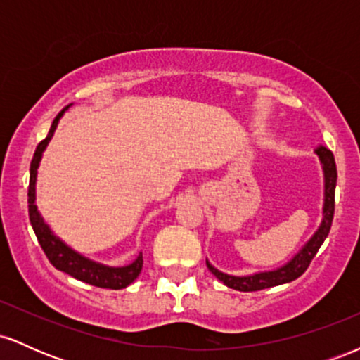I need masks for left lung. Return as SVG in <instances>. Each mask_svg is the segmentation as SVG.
Listing matches in <instances>:
<instances>
[{"mask_svg": "<svg viewBox=\"0 0 360 360\" xmlns=\"http://www.w3.org/2000/svg\"><path fill=\"white\" fill-rule=\"evenodd\" d=\"M316 154L320 155L321 164H323L325 171V208H323V221L321 226L318 229V232L313 235V238L309 240L304 249L296 255L291 262L286 264L284 267H281L278 271L271 272H260V274L247 276V278H235V276L223 274V272L217 271L210 262H206L208 269L218 281H221L225 286L237 289V291H260V289L279 286V284L291 283V281L298 279L304 271L308 269V266L311 264L313 257L316 255L318 249L321 247V243L325 242L326 235L330 232V226L333 221V212H335V186H337V166L333 154L326 147H318Z\"/></svg>", "mask_w": 360, "mask_h": 360, "instance_id": "obj_1", "label": "left lung"}]
</instances>
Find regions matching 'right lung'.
<instances>
[{"label": "right lung", "mask_w": 360, "mask_h": 360, "mask_svg": "<svg viewBox=\"0 0 360 360\" xmlns=\"http://www.w3.org/2000/svg\"><path fill=\"white\" fill-rule=\"evenodd\" d=\"M62 111H59L56 118H53L51 130H49L47 137L37 146V150L34 154L30 164V184H28V217H30V223L34 226V232L37 235V240H39L40 247L47 255V259L51 260V264L56 269H59L65 274L72 276V278L82 281V283H88L91 286L96 288H106V289H123L128 284L134 283L139 278L140 271H142L143 259L142 254L139 255L137 260L134 264L127 267H106L101 264L93 262L81 257L79 254L69 249L65 243H62L59 238L53 237L49 226L45 225L40 213L37 212L35 206V179H37V167H39L40 157L45 146L49 143V140L52 139L53 130H56L57 122H59Z\"/></svg>", "instance_id": "obj_1"}]
</instances>
